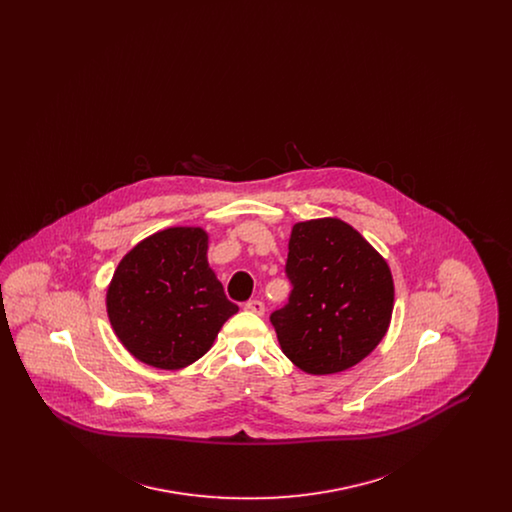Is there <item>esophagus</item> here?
I'll use <instances>...</instances> for the list:
<instances>
[{
	"label": "esophagus",
	"mask_w": 512,
	"mask_h": 512,
	"mask_svg": "<svg viewBox=\"0 0 512 512\" xmlns=\"http://www.w3.org/2000/svg\"><path fill=\"white\" fill-rule=\"evenodd\" d=\"M245 309L249 311V313H253V315H265V303L263 301H259V299H251V301H247L245 303Z\"/></svg>",
	"instance_id": "1"
}]
</instances>
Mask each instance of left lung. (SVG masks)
Listing matches in <instances>:
<instances>
[{"label":"left lung","instance_id":"obj_1","mask_svg":"<svg viewBox=\"0 0 512 512\" xmlns=\"http://www.w3.org/2000/svg\"><path fill=\"white\" fill-rule=\"evenodd\" d=\"M286 274L290 301L270 322L284 355L303 372H343L386 336L391 270L351 224L332 217L293 224Z\"/></svg>","mask_w":512,"mask_h":512}]
</instances>
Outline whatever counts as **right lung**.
Wrapping results in <instances>:
<instances>
[{
	"mask_svg": "<svg viewBox=\"0 0 512 512\" xmlns=\"http://www.w3.org/2000/svg\"><path fill=\"white\" fill-rule=\"evenodd\" d=\"M199 226L155 232L122 257L107 288L109 322L130 355L161 370L201 359L238 313L207 263Z\"/></svg>",
	"mask_w": 512,
	"mask_h": 512,
	"instance_id": "add662e5",
	"label": "right lung"
}]
</instances>
